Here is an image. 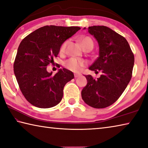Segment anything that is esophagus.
I'll return each mask as SVG.
<instances>
[{
    "label": "esophagus",
    "instance_id": "34e87169",
    "mask_svg": "<svg viewBox=\"0 0 148 148\" xmlns=\"http://www.w3.org/2000/svg\"><path fill=\"white\" fill-rule=\"evenodd\" d=\"M74 76H75V78H77V77H79L81 76V74H79V73H75V74H74Z\"/></svg>",
    "mask_w": 148,
    "mask_h": 148
}]
</instances>
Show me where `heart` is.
<instances>
[{
	"label": "heart",
	"mask_w": 148,
	"mask_h": 148,
	"mask_svg": "<svg viewBox=\"0 0 148 148\" xmlns=\"http://www.w3.org/2000/svg\"><path fill=\"white\" fill-rule=\"evenodd\" d=\"M80 42L82 47L84 50L87 48H93L94 42L92 38L89 37H82L80 38ZM68 44V40H65L62 43L61 47L60 48V53L63 54L65 51L67 45ZM86 64L84 60L82 59H77V58H71L66 60L65 62V67L70 71L73 72H79L81 70L82 67H83Z\"/></svg>",
	"instance_id": "b5f03b06"
}]
</instances>
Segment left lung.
<instances>
[{
	"mask_svg": "<svg viewBox=\"0 0 148 148\" xmlns=\"http://www.w3.org/2000/svg\"><path fill=\"white\" fill-rule=\"evenodd\" d=\"M88 33L99 45V57L89 69L102 74L97 79L85 76L88 83L81 96L91 107L105 108L115 103L127 88L132 78L134 56L126 38L108 27H89Z\"/></svg>",
	"mask_w": 148,
	"mask_h": 148,
	"instance_id": "obj_1",
	"label": "left lung"
}]
</instances>
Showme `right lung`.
I'll use <instances>...</instances> for the list:
<instances>
[{
  "label": "right lung",
  "mask_w": 148,
  "mask_h": 148,
  "mask_svg": "<svg viewBox=\"0 0 148 148\" xmlns=\"http://www.w3.org/2000/svg\"><path fill=\"white\" fill-rule=\"evenodd\" d=\"M81 29L79 27L46 25L33 31L21 40L14 63V71L19 88L29 102L40 108L56 106L63 98L73 72L63 68L52 75L47 67L66 40Z\"/></svg>",
  "instance_id": "add662e5"
}]
</instances>
